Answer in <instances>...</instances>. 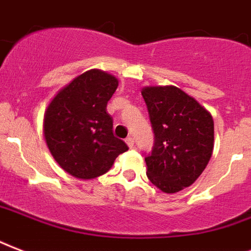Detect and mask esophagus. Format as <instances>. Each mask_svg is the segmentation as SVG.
<instances>
[{"mask_svg": "<svg viewBox=\"0 0 251 251\" xmlns=\"http://www.w3.org/2000/svg\"><path fill=\"white\" fill-rule=\"evenodd\" d=\"M126 143H127V145L129 148L135 147V140L132 139V137H127V139H126Z\"/></svg>", "mask_w": 251, "mask_h": 251, "instance_id": "34e87169", "label": "esophagus"}]
</instances>
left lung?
Returning a JSON list of instances; mask_svg holds the SVG:
<instances>
[{"label": "left lung", "instance_id": "obj_1", "mask_svg": "<svg viewBox=\"0 0 251 251\" xmlns=\"http://www.w3.org/2000/svg\"><path fill=\"white\" fill-rule=\"evenodd\" d=\"M154 132L145 157L147 176L157 188L176 194L191 186L208 165L215 145L211 112L176 86L141 90Z\"/></svg>", "mask_w": 251, "mask_h": 251}]
</instances>
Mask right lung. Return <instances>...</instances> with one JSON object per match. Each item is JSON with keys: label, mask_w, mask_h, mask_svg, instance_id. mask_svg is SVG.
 <instances>
[{"label": "right lung", "mask_w": 251, "mask_h": 251, "mask_svg": "<svg viewBox=\"0 0 251 251\" xmlns=\"http://www.w3.org/2000/svg\"><path fill=\"white\" fill-rule=\"evenodd\" d=\"M115 75L90 69L64 86L44 112L47 147L64 172L78 179L103 176L128 151L114 136L107 103L118 89Z\"/></svg>", "instance_id": "1"}]
</instances>
